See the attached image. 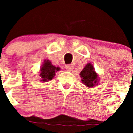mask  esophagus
<instances>
[{
  "instance_id": "1",
  "label": "esophagus",
  "mask_w": 133,
  "mask_h": 133,
  "mask_svg": "<svg viewBox=\"0 0 133 133\" xmlns=\"http://www.w3.org/2000/svg\"><path fill=\"white\" fill-rule=\"evenodd\" d=\"M65 69L68 71H72L74 69V66L72 65H67L66 66H65Z\"/></svg>"
}]
</instances>
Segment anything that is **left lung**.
I'll return each instance as SVG.
<instances>
[{
    "mask_svg": "<svg viewBox=\"0 0 133 133\" xmlns=\"http://www.w3.org/2000/svg\"><path fill=\"white\" fill-rule=\"evenodd\" d=\"M79 75L81 77L82 83L88 88H94L95 85H98L100 81L99 75L95 72L93 65L91 63L85 65Z\"/></svg>",
    "mask_w": 133,
    "mask_h": 133,
    "instance_id": "1",
    "label": "left lung"
}]
</instances>
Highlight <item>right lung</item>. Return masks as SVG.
Masks as SVG:
<instances>
[{"label":"right lung","instance_id":"1","mask_svg":"<svg viewBox=\"0 0 133 133\" xmlns=\"http://www.w3.org/2000/svg\"><path fill=\"white\" fill-rule=\"evenodd\" d=\"M61 69L59 67H56L52 64L51 61L49 60H44L40 69V76L41 79V81L44 83L52 80L55 76V73L59 71Z\"/></svg>","mask_w":133,"mask_h":133}]
</instances>
